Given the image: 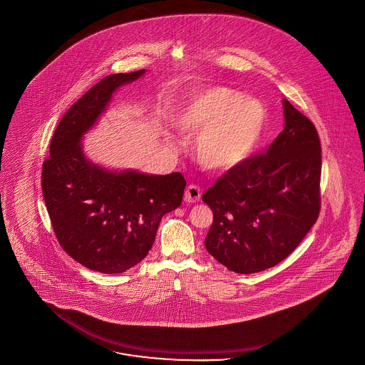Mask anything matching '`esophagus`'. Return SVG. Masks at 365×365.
Listing matches in <instances>:
<instances>
[{"label":"esophagus","mask_w":365,"mask_h":365,"mask_svg":"<svg viewBox=\"0 0 365 365\" xmlns=\"http://www.w3.org/2000/svg\"><path fill=\"white\" fill-rule=\"evenodd\" d=\"M200 200H201V189L195 185H190L185 191V201L191 204V202H198Z\"/></svg>","instance_id":"esophagus-1"}]
</instances>
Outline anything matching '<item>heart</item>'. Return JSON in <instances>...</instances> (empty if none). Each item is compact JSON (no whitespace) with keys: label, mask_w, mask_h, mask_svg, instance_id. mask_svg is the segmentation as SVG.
<instances>
[{"label":"heart","mask_w":365,"mask_h":365,"mask_svg":"<svg viewBox=\"0 0 365 365\" xmlns=\"http://www.w3.org/2000/svg\"><path fill=\"white\" fill-rule=\"evenodd\" d=\"M266 113L258 99L225 87L194 93L176 114L182 130L197 134L195 156L210 170H231L258 143Z\"/></svg>","instance_id":"b5f03b06"}]
</instances>
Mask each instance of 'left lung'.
Wrapping results in <instances>:
<instances>
[{
  "label": "left lung",
  "instance_id": "8db88e82",
  "mask_svg": "<svg viewBox=\"0 0 365 365\" xmlns=\"http://www.w3.org/2000/svg\"><path fill=\"white\" fill-rule=\"evenodd\" d=\"M282 106L284 130L266 153L231 168L202 197L213 212L205 247L239 274L284 261L319 216L318 131L287 99Z\"/></svg>",
  "mask_w": 365,
  "mask_h": 365
}]
</instances>
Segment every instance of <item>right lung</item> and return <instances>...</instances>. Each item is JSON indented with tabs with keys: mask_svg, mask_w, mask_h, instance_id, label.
Here are the masks:
<instances>
[{
	"mask_svg": "<svg viewBox=\"0 0 365 365\" xmlns=\"http://www.w3.org/2000/svg\"><path fill=\"white\" fill-rule=\"evenodd\" d=\"M145 69L110 74L66 111L43 163L42 191L59 245L93 272L123 273L153 246L161 217L182 204L180 173L148 175L111 171L88 160L83 135L106 111L113 93Z\"/></svg>",
	"mask_w": 365,
	"mask_h": 365,
	"instance_id": "add662e5",
	"label": "right lung"
}]
</instances>
